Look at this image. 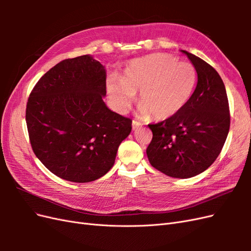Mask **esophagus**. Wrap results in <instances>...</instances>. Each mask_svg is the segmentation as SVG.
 I'll return each instance as SVG.
<instances>
[{
  "label": "esophagus",
  "mask_w": 251,
  "mask_h": 251,
  "mask_svg": "<svg viewBox=\"0 0 251 251\" xmlns=\"http://www.w3.org/2000/svg\"><path fill=\"white\" fill-rule=\"evenodd\" d=\"M142 126V125L139 123V121H137V120H133V121H132L133 130H136V128L139 127V126Z\"/></svg>",
  "instance_id": "obj_1"
}]
</instances>
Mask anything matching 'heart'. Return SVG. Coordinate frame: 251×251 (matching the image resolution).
Masks as SVG:
<instances>
[{
    "label": "heart",
    "instance_id": "heart-1",
    "mask_svg": "<svg viewBox=\"0 0 251 251\" xmlns=\"http://www.w3.org/2000/svg\"><path fill=\"white\" fill-rule=\"evenodd\" d=\"M197 82L195 67L178 62L164 53H155L134 59L126 67L123 80H112L109 94L116 108L128 109L139 93L140 111L143 116L166 119L174 116L191 98Z\"/></svg>",
    "mask_w": 251,
    "mask_h": 251
}]
</instances>
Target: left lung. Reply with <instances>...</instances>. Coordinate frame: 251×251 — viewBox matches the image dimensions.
<instances>
[{
    "label": "left lung",
    "instance_id": "left-lung-1",
    "mask_svg": "<svg viewBox=\"0 0 251 251\" xmlns=\"http://www.w3.org/2000/svg\"><path fill=\"white\" fill-rule=\"evenodd\" d=\"M198 74L186 104L174 116L149 125L153 138L147 149L153 168L173 178H191L215 162L229 132V105L224 82L209 64L182 50Z\"/></svg>",
    "mask_w": 251,
    "mask_h": 251
}]
</instances>
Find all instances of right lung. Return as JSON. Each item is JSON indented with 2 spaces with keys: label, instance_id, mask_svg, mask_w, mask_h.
<instances>
[{
  "label": "right lung",
  "instance_id": "obj_1",
  "mask_svg": "<svg viewBox=\"0 0 251 251\" xmlns=\"http://www.w3.org/2000/svg\"><path fill=\"white\" fill-rule=\"evenodd\" d=\"M104 66L91 55L64 59L45 73L26 108L35 156L55 176L86 183L114 165L132 120L111 111L102 98Z\"/></svg>",
  "mask_w": 251,
  "mask_h": 251
}]
</instances>
